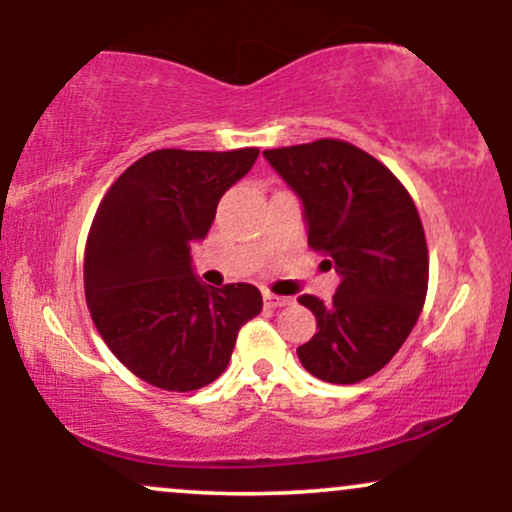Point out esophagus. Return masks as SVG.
<instances>
[{
    "label": "esophagus",
    "mask_w": 512,
    "mask_h": 512,
    "mask_svg": "<svg viewBox=\"0 0 512 512\" xmlns=\"http://www.w3.org/2000/svg\"><path fill=\"white\" fill-rule=\"evenodd\" d=\"M264 305H269V308H284V305H291V298L264 291Z\"/></svg>",
    "instance_id": "1"
}]
</instances>
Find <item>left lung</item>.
<instances>
[{"instance_id": "left-lung-1", "label": "left lung", "mask_w": 512, "mask_h": 512, "mask_svg": "<svg viewBox=\"0 0 512 512\" xmlns=\"http://www.w3.org/2000/svg\"><path fill=\"white\" fill-rule=\"evenodd\" d=\"M262 154L301 197L308 245L342 276L330 303L298 298L317 320L298 358L325 383H361L392 361L424 308L428 248L414 199L390 168L342 139Z\"/></svg>"}]
</instances>
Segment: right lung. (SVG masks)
Masks as SVG:
<instances>
[{"mask_svg":"<svg viewBox=\"0 0 512 512\" xmlns=\"http://www.w3.org/2000/svg\"><path fill=\"white\" fill-rule=\"evenodd\" d=\"M257 154L252 146L151 151L98 204L84 252L86 303L108 349L144 383L170 392L214 383L240 327L260 315L255 286H204L190 257L223 192Z\"/></svg>","mask_w":512,"mask_h":512,"instance_id":"1","label":"right lung"}]
</instances>
